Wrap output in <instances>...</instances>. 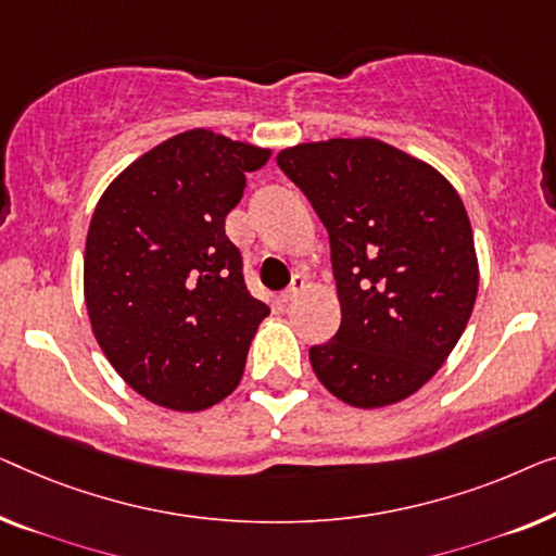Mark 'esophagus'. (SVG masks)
Instances as JSON below:
<instances>
[{
  "label": "esophagus",
  "mask_w": 556,
  "mask_h": 556,
  "mask_svg": "<svg viewBox=\"0 0 556 556\" xmlns=\"http://www.w3.org/2000/svg\"><path fill=\"white\" fill-rule=\"evenodd\" d=\"M304 287H307V279H304V275H294V277H292V285H289V287L285 289V294H281V302H285V304L294 302L296 296H300V294L304 292Z\"/></svg>",
  "instance_id": "1"
}]
</instances>
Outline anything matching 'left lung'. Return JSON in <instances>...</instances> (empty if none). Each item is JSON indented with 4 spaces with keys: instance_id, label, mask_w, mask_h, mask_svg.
<instances>
[{
    "instance_id": "8db88e82",
    "label": "left lung",
    "mask_w": 556,
    "mask_h": 556,
    "mask_svg": "<svg viewBox=\"0 0 556 556\" xmlns=\"http://www.w3.org/2000/svg\"><path fill=\"white\" fill-rule=\"evenodd\" d=\"M277 163L330 233L342 319L309 348L312 370L355 408L405 401L473 312L479 260L464 201L426 161L375 138L300 143Z\"/></svg>"
}]
</instances>
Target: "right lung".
Returning a JSON list of instances; mask_svg holds the SVG:
<instances>
[{
	"label": "right lung",
	"instance_id": "obj_1",
	"mask_svg": "<svg viewBox=\"0 0 556 556\" xmlns=\"http://www.w3.org/2000/svg\"><path fill=\"white\" fill-rule=\"evenodd\" d=\"M269 148L193 128L108 186L85 241V307L115 372L161 408L203 410L244 375L269 307L224 231Z\"/></svg>",
	"mask_w": 556,
	"mask_h": 556
}]
</instances>
